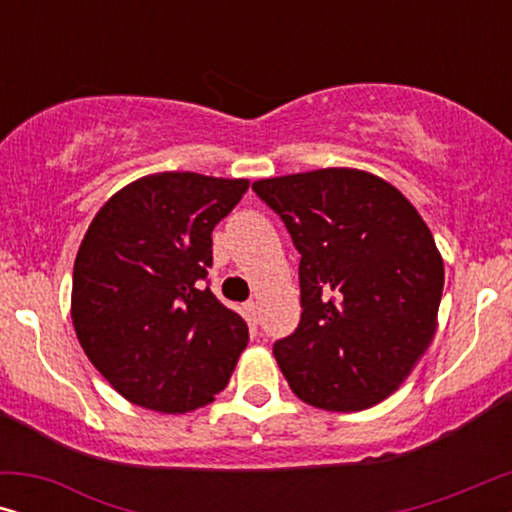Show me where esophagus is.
Here are the masks:
<instances>
[{"mask_svg": "<svg viewBox=\"0 0 512 512\" xmlns=\"http://www.w3.org/2000/svg\"><path fill=\"white\" fill-rule=\"evenodd\" d=\"M244 310L249 312V317H251V321H258V303L256 300H249L247 305H244Z\"/></svg>", "mask_w": 512, "mask_h": 512, "instance_id": "esophagus-1", "label": "esophagus"}]
</instances>
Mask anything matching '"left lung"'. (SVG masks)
I'll use <instances>...</instances> for the list:
<instances>
[{
    "label": "left lung",
    "mask_w": 512,
    "mask_h": 512,
    "mask_svg": "<svg viewBox=\"0 0 512 512\" xmlns=\"http://www.w3.org/2000/svg\"><path fill=\"white\" fill-rule=\"evenodd\" d=\"M300 251V324L272 352L293 394L328 412L373 408L405 382L438 326L445 268L412 202L354 167L251 186Z\"/></svg>",
    "instance_id": "left-lung-1"
}]
</instances>
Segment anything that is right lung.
Wrapping results in <instances>:
<instances>
[{
  "label": "right lung",
  "instance_id": "right-lung-1",
  "mask_svg": "<svg viewBox=\"0 0 512 512\" xmlns=\"http://www.w3.org/2000/svg\"><path fill=\"white\" fill-rule=\"evenodd\" d=\"M249 179L156 172L100 207L74 261L72 324L125 401L156 412L212 403L249 342L209 286L212 230Z\"/></svg>",
  "mask_w": 512,
  "mask_h": 512
}]
</instances>
